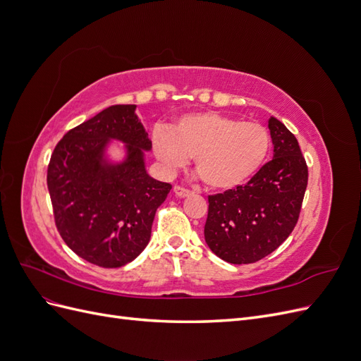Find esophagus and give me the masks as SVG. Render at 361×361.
Returning <instances> with one entry per match:
<instances>
[{
	"mask_svg": "<svg viewBox=\"0 0 361 361\" xmlns=\"http://www.w3.org/2000/svg\"><path fill=\"white\" fill-rule=\"evenodd\" d=\"M173 190H174V194H176L178 197H188V195L191 194V191H190V190L180 187V185H176V187H174Z\"/></svg>",
	"mask_w": 361,
	"mask_h": 361,
	"instance_id": "1",
	"label": "esophagus"
}]
</instances>
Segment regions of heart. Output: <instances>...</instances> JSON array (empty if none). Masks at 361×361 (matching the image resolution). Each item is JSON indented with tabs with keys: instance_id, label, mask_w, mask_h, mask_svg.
Listing matches in <instances>:
<instances>
[{
	"instance_id": "1",
	"label": "heart",
	"mask_w": 361,
	"mask_h": 361,
	"mask_svg": "<svg viewBox=\"0 0 361 361\" xmlns=\"http://www.w3.org/2000/svg\"><path fill=\"white\" fill-rule=\"evenodd\" d=\"M269 146L265 126L220 113L183 114L152 134V149L164 169H180L194 158L199 176L214 190L247 182L265 162Z\"/></svg>"
}]
</instances>
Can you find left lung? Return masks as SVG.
<instances>
[{"label": "left lung", "instance_id": "left-lung-1", "mask_svg": "<svg viewBox=\"0 0 361 361\" xmlns=\"http://www.w3.org/2000/svg\"><path fill=\"white\" fill-rule=\"evenodd\" d=\"M274 157L245 185L207 197L204 241L233 265L255 264L277 250L297 226L309 170L297 138L268 120Z\"/></svg>", "mask_w": 361, "mask_h": 361}]
</instances>
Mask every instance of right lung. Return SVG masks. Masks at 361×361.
<instances>
[{
  "mask_svg": "<svg viewBox=\"0 0 361 361\" xmlns=\"http://www.w3.org/2000/svg\"><path fill=\"white\" fill-rule=\"evenodd\" d=\"M110 139L127 145V158L104 159ZM152 149L135 105H113L71 129L54 149L48 190L54 220L73 253L102 268H120L146 248L158 207L171 185L150 178Z\"/></svg>",
  "mask_w": 361,
  "mask_h": 361,
  "instance_id": "add662e5",
  "label": "right lung"
}]
</instances>
